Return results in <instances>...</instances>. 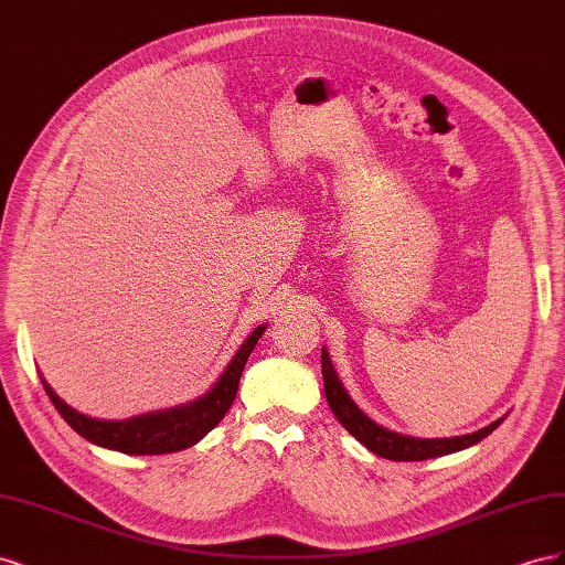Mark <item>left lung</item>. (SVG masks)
I'll return each instance as SVG.
<instances>
[{"label": "left lung", "mask_w": 565, "mask_h": 565, "mask_svg": "<svg viewBox=\"0 0 565 565\" xmlns=\"http://www.w3.org/2000/svg\"><path fill=\"white\" fill-rule=\"evenodd\" d=\"M320 363H322V384H324V398H328L334 417L339 424L355 438L361 440L363 446L380 455L384 459L393 461H422V459H431V457H443L457 450H465L476 446L478 440H483L488 434H492L498 426L504 422V417L494 419L492 424L483 426L473 434L465 436H452V438H415V436H405L386 429V426L377 424L370 419L361 407L355 405V401L349 396L347 386L341 384L339 374L330 361L328 349H322L320 353Z\"/></svg>", "instance_id": "obj_1"}]
</instances>
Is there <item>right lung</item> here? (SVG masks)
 Here are the masks:
<instances>
[{
  "instance_id": "1",
  "label": "right lung",
  "mask_w": 565,
  "mask_h": 565,
  "mask_svg": "<svg viewBox=\"0 0 565 565\" xmlns=\"http://www.w3.org/2000/svg\"><path fill=\"white\" fill-rule=\"evenodd\" d=\"M264 332L266 322L259 324V328H254V332H249V337L243 341V347L231 358L226 370L221 372V377L212 384L207 393H202L200 398L188 401L177 407L156 409V413L136 415L129 419H96L89 415H82L49 386L42 374L40 380L44 384L46 396L54 403L61 417L71 424L82 438L94 443V446L125 455L179 452L195 446L198 440H202L221 419H224L228 407L235 401L237 384H241V374L245 370L247 358Z\"/></svg>"
}]
</instances>
